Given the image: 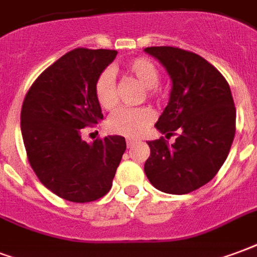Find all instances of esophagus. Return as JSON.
<instances>
[{"instance_id":"obj_1","label":"esophagus","mask_w":257,"mask_h":257,"mask_svg":"<svg viewBox=\"0 0 257 257\" xmlns=\"http://www.w3.org/2000/svg\"><path fill=\"white\" fill-rule=\"evenodd\" d=\"M134 142H136V141H134V140H127V141H126L127 147L131 148V147H133V145H134Z\"/></svg>"}]
</instances>
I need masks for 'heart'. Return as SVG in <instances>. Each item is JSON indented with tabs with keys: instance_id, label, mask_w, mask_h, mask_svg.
<instances>
[{
	"instance_id": "heart-1",
	"label": "heart",
	"mask_w": 257,
	"mask_h": 257,
	"mask_svg": "<svg viewBox=\"0 0 257 257\" xmlns=\"http://www.w3.org/2000/svg\"><path fill=\"white\" fill-rule=\"evenodd\" d=\"M127 75L133 76L147 87V95L155 98L156 86L160 80V72L151 60L138 57L124 67ZM95 100L105 110H113L117 105V90L115 79L109 71H104L97 78L94 85ZM155 121V112L151 108H121L108 119V130L117 136L134 138L142 134Z\"/></svg>"
}]
</instances>
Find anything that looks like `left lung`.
<instances>
[{
    "mask_svg": "<svg viewBox=\"0 0 257 257\" xmlns=\"http://www.w3.org/2000/svg\"><path fill=\"white\" fill-rule=\"evenodd\" d=\"M151 54L167 69L172 87L156 128L166 137L178 133L174 144L149 141L145 163L149 182L160 192L186 194L212 179L233 144L235 106L227 80L196 53L172 46H152Z\"/></svg>",
    "mask_w": 257,
    "mask_h": 257,
    "instance_id": "left-lung-1",
    "label": "left lung"
}]
</instances>
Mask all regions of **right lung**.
Returning <instances> with one entry per match:
<instances>
[{
  "instance_id": "1",
  "label": "right lung",
  "mask_w": 257,
  "mask_h": 257,
  "mask_svg": "<svg viewBox=\"0 0 257 257\" xmlns=\"http://www.w3.org/2000/svg\"><path fill=\"white\" fill-rule=\"evenodd\" d=\"M117 52L78 48L39 75L26 94L20 127L35 175L56 196L72 203L104 197L126 151L121 136L87 144L80 130L102 120L94 85Z\"/></svg>"
}]
</instances>
